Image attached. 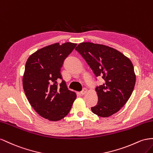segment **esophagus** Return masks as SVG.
<instances>
[{
	"instance_id": "1",
	"label": "esophagus",
	"mask_w": 153,
	"mask_h": 153,
	"mask_svg": "<svg viewBox=\"0 0 153 153\" xmlns=\"http://www.w3.org/2000/svg\"><path fill=\"white\" fill-rule=\"evenodd\" d=\"M86 91H87V90L86 89V88H84L83 90H82L81 92H80V94L81 95H85L86 93Z\"/></svg>"
}]
</instances>
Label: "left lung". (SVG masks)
I'll return each mask as SVG.
<instances>
[{"mask_svg":"<svg viewBox=\"0 0 153 153\" xmlns=\"http://www.w3.org/2000/svg\"><path fill=\"white\" fill-rule=\"evenodd\" d=\"M85 59L96 77L104 80L97 86V104L91 110L101 117L119 111L131 97L136 76L131 60L120 52L101 44L81 43L75 49Z\"/></svg>","mask_w":153,"mask_h":153,"instance_id":"obj_1","label":"left lung"}]
</instances>
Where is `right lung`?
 Listing matches in <instances>:
<instances>
[{"instance_id":"obj_1","label":"right lung","mask_w":153,"mask_h":153,"mask_svg":"<svg viewBox=\"0 0 153 153\" xmlns=\"http://www.w3.org/2000/svg\"><path fill=\"white\" fill-rule=\"evenodd\" d=\"M77 43L48 45L30 55L25 63L23 88L28 101L39 115L58 121L68 115L76 94L62 80L61 68ZM62 81L58 86L57 81Z\"/></svg>"}]
</instances>
